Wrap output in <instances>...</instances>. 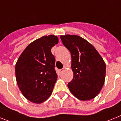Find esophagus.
<instances>
[{"label":"esophagus","mask_w":121,"mask_h":121,"mask_svg":"<svg viewBox=\"0 0 121 121\" xmlns=\"http://www.w3.org/2000/svg\"><path fill=\"white\" fill-rule=\"evenodd\" d=\"M64 70H65V68H62L61 69H60V70H58V72H59V73L61 74V73L62 72H63Z\"/></svg>","instance_id":"34e87169"}]
</instances>
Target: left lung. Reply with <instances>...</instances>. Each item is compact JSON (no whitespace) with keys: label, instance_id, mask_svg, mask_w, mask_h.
<instances>
[{"label":"left lung","instance_id":"obj_1","mask_svg":"<svg viewBox=\"0 0 121 121\" xmlns=\"http://www.w3.org/2000/svg\"><path fill=\"white\" fill-rule=\"evenodd\" d=\"M63 44L71 52L72 81L68 83L69 90L81 100L97 96L105 82L106 65L96 49L79 36H60Z\"/></svg>","mask_w":121,"mask_h":121}]
</instances>
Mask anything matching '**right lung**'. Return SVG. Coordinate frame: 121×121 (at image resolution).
Wrapping results in <instances>:
<instances>
[{
	"label": "right lung",
	"instance_id": "obj_1",
	"mask_svg": "<svg viewBox=\"0 0 121 121\" xmlns=\"http://www.w3.org/2000/svg\"><path fill=\"white\" fill-rule=\"evenodd\" d=\"M58 42L54 35L38 39L27 46L16 64L17 85L24 97L32 102L41 104L52 94L58 75L51 49Z\"/></svg>",
	"mask_w": 121,
	"mask_h": 121
}]
</instances>
